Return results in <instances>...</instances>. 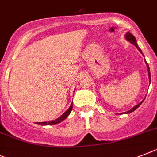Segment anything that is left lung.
<instances>
[{
	"label": "left lung",
	"instance_id": "left-lung-1",
	"mask_svg": "<svg viewBox=\"0 0 157 157\" xmlns=\"http://www.w3.org/2000/svg\"><path fill=\"white\" fill-rule=\"evenodd\" d=\"M125 39H126V40H128V41L131 42L132 44H134V45H135L136 47V48H137V49L139 50L140 52V53L143 54V52H142L141 49H140V48H139V46L137 45V43H136V40L135 36H134L133 35H132V34L130 33H128V32L127 33L125 34ZM144 61H145V64H146V65H147V68H148V78H149V85H150V82H151V74H150V69H149V67H148V63L146 62V60H144ZM144 99H145V98H144ZM144 99L143 101H142L141 102H140V103L138 104V105H136V106H134V107L132 108V109H130L129 111H127V112H125V113H127V114H128V113H132V112H133V111H135L136 109H137V108L139 107L140 105H141L142 103H143V101H144Z\"/></svg>",
	"mask_w": 157,
	"mask_h": 157
}]
</instances>
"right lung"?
Masks as SVG:
<instances>
[{"mask_svg": "<svg viewBox=\"0 0 157 157\" xmlns=\"http://www.w3.org/2000/svg\"><path fill=\"white\" fill-rule=\"evenodd\" d=\"M72 105H70V107L68 108V110H67L66 112H64L62 115L60 116L59 118H57V119L54 120V121H48V122H37L36 124H41V125H52V124H56L60 123L61 121H63L64 120L66 119L67 117H68V116L70 114L71 111H72Z\"/></svg>", "mask_w": 157, "mask_h": 157, "instance_id": "obj_1", "label": "right lung"}]
</instances>
